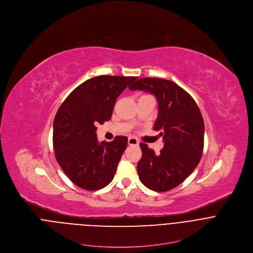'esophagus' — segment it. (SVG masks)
Wrapping results in <instances>:
<instances>
[{"instance_id": "34e87169", "label": "esophagus", "mask_w": 253, "mask_h": 253, "mask_svg": "<svg viewBox=\"0 0 253 253\" xmlns=\"http://www.w3.org/2000/svg\"><path fill=\"white\" fill-rule=\"evenodd\" d=\"M127 142H128V145H134V146L139 145V141L135 137H128V141Z\"/></svg>"}]
</instances>
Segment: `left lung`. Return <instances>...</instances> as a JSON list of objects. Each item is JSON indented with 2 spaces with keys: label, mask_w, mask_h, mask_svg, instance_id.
Masks as SVG:
<instances>
[{
  "label": "left lung",
  "mask_w": 253,
  "mask_h": 253,
  "mask_svg": "<svg viewBox=\"0 0 253 253\" xmlns=\"http://www.w3.org/2000/svg\"><path fill=\"white\" fill-rule=\"evenodd\" d=\"M128 88L145 90L156 96L159 114L153 129L160 132L165 142L159 155L140 143L139 179L153 191H169L185 180L201 161L205 135L201 111L187 91L169 80L142 78Z\"/></svg>",
  "instance_id": "obj_1"
}]
</instances>
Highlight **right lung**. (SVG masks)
<instances>
[{
	"label": "right lung",
	"instance_id": "right-lung-1",
	"mask_svg": "<svg viewBox=\"0 0 253 253\" xmlns=\"http://www.w3.org/2000/svg\"><path fill=\"white\" fill-rule=\"evenodd\" d=\"M136 79L105 75L91 78L77 86L58 109L53 121L55 159L80 188L95 191L113 180L127 137L120 135L99 143L96 125L111 119L116 99Z\"/></svg>",
	"mask_w": 253,
	"mask_h": 253
}]
</instances>
